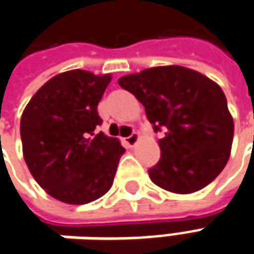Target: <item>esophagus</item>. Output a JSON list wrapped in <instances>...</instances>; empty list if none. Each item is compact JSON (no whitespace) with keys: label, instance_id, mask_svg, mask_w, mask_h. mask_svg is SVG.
Returning a JSON list of instances; mask_svg holds the SVG:
<instances>
[{"label":"esophagus","instance_id":"1","mask_svg":"<svg viewBox=\"0 0 254 254\" xmlns=\"http://www.w3.org/2000/svg\"><path fill=\"white\" fill-rule=\"evenodd\" d=\"M124 140H125V143H127V146H130V147H132V146H135L136 142L139 140V135H137L136 132H133V133H130L129 136H127Z\"/></svg>","mask_w":254,"mask_h":254}]
</instances>
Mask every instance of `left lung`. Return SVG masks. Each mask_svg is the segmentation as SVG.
Wrapping results in <instances>:
<instances>
[{
	"label": "left lung",
	"instance_id": "8db88e82",
	"mask_svg": "<svg viewBox=\"0 0 254 254\" xmlns=\"http://www.w3.org/2000/svg\"><path fill=\"white\" fill-rule=\"evenodd\" d=\"M118 83L143 104L154 132L164 130L160 160L149 169L156 186L190 194L218 177L233 139V119L218 84L181 66L152 67Z\"/></svg>",
	"mask_w": 254,
	"mask_h": 254
}]
</instances>
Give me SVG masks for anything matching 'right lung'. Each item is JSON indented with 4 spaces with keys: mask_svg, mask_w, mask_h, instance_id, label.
I'll return each mask as SVG.
<instances>
[{
    "mask_svg": "<svg viewBox=\"0 0 254 254\" xmlns=\"http://www.w3.org/2000/svg\"><path fill=\"white\" fill-rule=\"evenodd\" d=\"M111 75L71 70L55 75L32 97L21 118L23 157L49 195L87 204L112 186L125 149L95 129L98 102Z\"/></svg>",
    "mask_w": 254,
    "mask_h": 254,
    "instance_id": "right-lung-1",
    "label": "right lung"
}]
</instances>
